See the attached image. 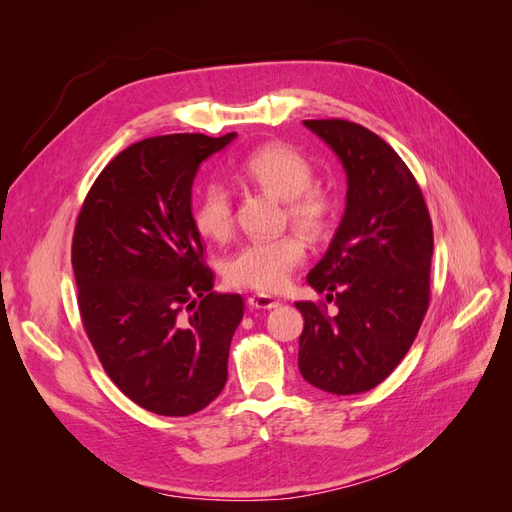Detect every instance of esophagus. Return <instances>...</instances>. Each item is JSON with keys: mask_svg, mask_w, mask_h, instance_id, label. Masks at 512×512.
Returning <instances> with one entry per match:
<instances>
[{"mask_svg": "<svg viewBox=\"0 0 512 512\" xmlns=\"http://www.w3.org/2000/svg\"><path fill=\"white\" fill-rule=\"evenodd\" d=\"M247 305L254 307V309H273L280 305V301L269 297V294H252L250 299H247Z\"/></svg>", "mask_w": 512, "mask_h": 512, "instance_id": "34e87169", "label": "esophagus"}]
</instances>
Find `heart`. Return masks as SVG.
Listing matches in <instances>:
<instances>
[{
  "instance_id": "b5f03b06",
  "label": "heart",
  "mask_w": 512,
  "mask_h": 512,
  "mask_svg": "<svg viewBox=\"0 0 512 512\" xmlns=\"http://www.w3.org/2000/svg\"><path fill=\"white\" fill-rule=\"evenodd\" d=\"M235 175L282 198L288 220L309 237H318L329 226L333 203L329 194L314 188V170L290 147H258L237 164ZM194 226L200 235L224 241L232 232V200L222 183H209L194 205ZM305 258V243L297 235L256 239L243 243L224 262V277L230 286L277 292L288 282L294 267Z\"/></svg>"
}]
</instances>
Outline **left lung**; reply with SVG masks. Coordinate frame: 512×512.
Instances as JSON below:
<instances>
[{
    "mask_svg": "<svg viewBox=\"0 0 512 512\" xmlns=\"http://www.w3.org/2000/svg\"><path fill=\"white\" fill-rule=\"evenodd\" d=\"M346 173V209L307 284L337 314L301 301L299 371L320 391L365 393L401 363L429 305L433 230L425 198L395 149L359 123L307 119Z\"/></svg>",
    "mask_w": 512,
    "mask_h": 512,
    "instance_id": "8db88e82",
    "label": "left lung"
}]
</instances>
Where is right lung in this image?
Returning <instances> with one entry per match:
<instances>
[{"instance_id":"1","label":"right lung","mask_w":512,"mask_h":512,"mask_svg":"<svg viewBox=\"0 0 512 512\" xmlns=\"http://www.w3.org/2000/svg\"><path fill=\"white\" fill-rule=\"evenodd\" d=\"M235 136L168 134L130 145L91 185L76 220L83 327L108 378L153 414L203 410L228 378L243 299L213 292L192 183Z\"/></svg>"}]
</instances>
